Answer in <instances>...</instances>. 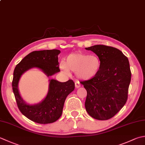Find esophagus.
Returning a JSON list of instances; mask_svg holds the SVG:
<instances>
[{
	"instance_id": "esophagus-1",
	"label": "esophagus",
	"mask_w": 145,
	"mask_h": 145,
	"mask_svg": "<svg viewBox=\"0 0 145 145\" xmlns=\"http://www.w3.org/2000/svg\"><path fill=\"white\" fill-rule=\"evenodd\" d=\"M75 87L76 88H79V87H80V82H79L78 81L75 82Z\"/></svg>"
}]
</instances>
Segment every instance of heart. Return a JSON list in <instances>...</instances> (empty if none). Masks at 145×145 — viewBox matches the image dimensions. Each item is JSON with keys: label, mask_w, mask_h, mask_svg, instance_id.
Here are the masks:
<instances>
[{"label": "heart", "mask_w": 145, "mask_h": 145, "mask_svg": "<svg viewBox=\"0 0 145 145\" xmlns=\"http://www.w3.org/2000/svg\"><path fill=\"white\" fill-rule=\"evenodd\" d=\"M101 67V61L96 55L78 52L72 53L67 56L64 63L60 65V69L65 73L69 71L76 73L81 80H89L98 74Z\"/></svg>", "instance_id": "obj_1"}]
</instances>
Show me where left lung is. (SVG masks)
<instances>
[{
    "instance_id": "1",
    "label": "left lung",
    "mask_w": 145,
    "mask_h": 145,
    "mask_svg": "<svg viewBox=\"0 0 145 145\" xmlns=\"http://www.w3.org/2000/svg\"><path fill=\"white\" fill-rule=\"evenodd\" d=\"M98 56L101 67L92 78L80 82L87 95V112L98 120L114 116L125 105L131 78L129 60L117 48L97 44L86 48Z\"/></svg>"
}]
</instances>
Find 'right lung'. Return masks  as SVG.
Masks as SVG:
<instances>
[{
    "label": "right lung",
    "mask_w": 145,
    "mask_h": 145,
    "mask_svg": "<svg viewBox=\"0 0 145 145\" xmlns=\"http://www.w3.org/2000/svg\"><path fill=\"white\" fill-rule=\"evenodd\" d=\"M59 53L58 50L35 51L25 56L14 70L12 86L17 105L22 114L35 123L49 124L57 121L61 116L65 99L75 89V83L72 80L59 82L52 79L46 98L41 103L31 106L25 104L19 95V78L25 71L33 67L41 69L48 76L59 72Z\"/></svg>",
    "instance_id": "1"
}]
</instances>
